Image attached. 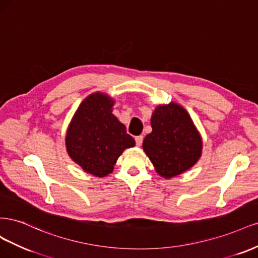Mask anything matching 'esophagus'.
I'll return each mask as SVG.
<instances>
[{"instance_id": "34e87169", "label": "esophagus", "mask_w": 258, "mask_h": 258, "mask_svg": "<svg viewBox=\"0 0 258 258\" xmlns=\"http://www.w3.org/2000/svg\"><path fill=\"white\" fill-rule=\"evenodd\" d=\"M143 139H144V137L143 136H137L136 138H135V141H136V146L137 147H140L141 146V144H143Z\"/></svg>"}]
</instances>
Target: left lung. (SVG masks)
Listing matches in <instances>:
<instances>
[{"label":"left lung","instance_id":"8db88e82","mask_svg":"<svg viewBox=\"0 0 258 258\" xmlns=\"http://www.w3.org/2000/svg\"><path fill=\"white\" fill-rule=\"evenodd\" d=\"M152 132L143 149L159 176L171 179L190 169L201 159L203 138L188 112L170 102L157 105L151 117Z\"/></svg>","mask_w":258,"mask_h":258}]
</instances>
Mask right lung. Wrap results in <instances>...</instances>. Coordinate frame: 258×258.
Returning <instances> with one entry per match:
<instances>
[{
  "label": "right lung",
  "instance_id": "obj_1",
  "mask_svg": "<svg viewBox=\"0 0 258 258\" xmlns=\"http://www.w3.org/2000/svg\"><path fill=\"white\" fill-rule=\"evenodd\" d=\"M114 99L95 92L81 102L69 124L65 146L71 159L86 172L103 178L135 140L112 113Z\"/></svg>",
  "mask_w": 258,
  "mask_h": 258
}]
</instances>
